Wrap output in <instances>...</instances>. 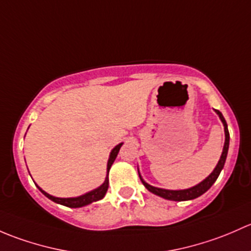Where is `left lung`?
<instances>
[{
  "label": "left lung",
  "mask_w": 251,
  "mask_h": 251,
  "mask_svg": "<svg viewBox=\"0 0 251 251\" xmlns=\"http://www.w3.org/2000/svg\"><path fill=\"white\" fill-rule=\"evenodd\" d=\"M215 111H216V113L219 115V117H220V120L222 121V123H224L225 136H226V139H225V145H224V150H222L220 161H219V163H218V165H216L215 169H214V172L211 173V174L209 175L205 180H203L202 182L198 183L197 186H193V187L187 188V190H179V191L164 190V188L153 187V186H151V185H149V183L145 182L143 180V177H141L140 174H139L141 182L144 183V186L150 191V192L154 193V195L159 196V197H162V198H165V200L177 201V202H181V201H190V200H195V198L200 197V196H202L203 193H205L206 191H208L209 188L213 186V183L216 181V179H218L219 175H220L222 168H224L225 161H226V157H227V152H228V145H229V133H228V129H227L226 121H225L224 116H222V113L220 112V111L219 110H215Z\"/></svg>",
  "instance_id": "left-lung-1"
}]
</instances>
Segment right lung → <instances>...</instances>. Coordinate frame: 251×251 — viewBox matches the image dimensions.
<instances>
[{
	"instance_id": "right-lung-1",
	"label": "right lung",
	"mask_w": 251,
	"mask_h": 251,
	"mask_svg": "<svg viewBox=\"0 0 251 251\" xmlns=\"http://www.w3.org/2000/svg\"><path fill=\"white\" fill-rule=\"evenodd\" d=\"M121 146H122V144L117 145V146L115 147V149L111 151V154H110V158H108V162H107V174H108V170H110L111 165H112L113 162H115L116 157H117L118 152H120V149ZM38 187V186H37ZM108 188V177L106 176V179H105V182L102 183L100 187L95 188V190L90 191V192L86 193V195L83 196H79V197H76V198H58V197H53V196L48 195L47 192H45V191L42 190V188L38 187V190L41 191V192L43 193V195L46 196V197L49 198L50 201H53V202L55 203H59L61 204V205H65V206H69V208H81V206H84V205H88V204L93 203V202H97V201L101 200V198H104L105 193H106Z\"/></svg>"
}]
</instances>
